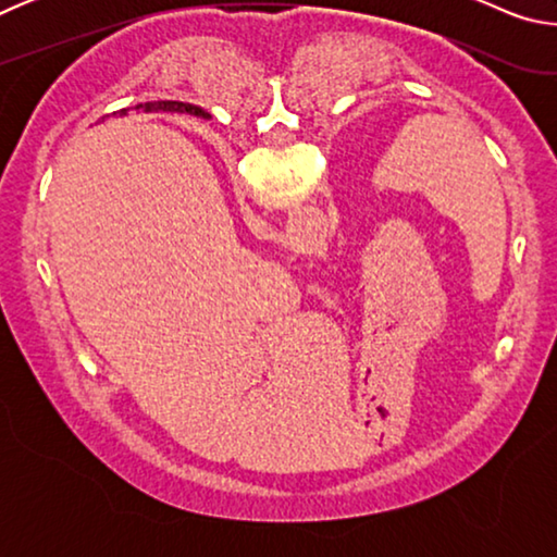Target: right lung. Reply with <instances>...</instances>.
Wrapping results in <instances>:
<instances>
[{"label":"right lung","instance_id":"right-lung-1","mask_svg":"<svg viewBox=\"0 0 557 557\" xmlns=\"http://www.w3.org/2000/svg\"><path fill=\"white\" fill-rule=\"evenodd\" d=\"M129 108H122L120 115H127ZM135 110H145V112H178V110H186V112H194V115H203L201 108L196 106H188V102H178V100H157V102H143V106H137Z\"/></svg>","mask_w":557,"mask_h":557}]
</instances>
